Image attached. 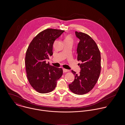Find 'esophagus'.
Returning <instances> with one entry per match:
<instances>
[{
	"instance_id": "esophagus-1",
	"label": "esophagus",
	"mask_w": 125,
	"mask_h": 125,
	"mask_svg": "<svg viewBox=\"0 0 125 125\" xmlns=\"http://www.w3.org/2000/svg\"><path fill=\"white\" fill-rule=\"evenodd\" d=\"M69 71H70L69 70H68L65 69H63V73H67V72H69Z\"/></svg>"
}]
</instances>
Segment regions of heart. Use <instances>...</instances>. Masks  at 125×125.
Returning <instances> with one entry per match:
<instances>
[{"mask_svg":"<svg viewBox=\"0 0 125 125\" xmlns=\"http://www.w3.org/2000/svg\"><path fill=\"white\" fill-rule=\"evenodd\" d=\"M64 41H69V42H72L73 38H72L71 36H69V35L65 37V38L64 39Z\"/></svg>","mask_w":125,"mask_h":125,"instance_id":"heart-1","label":"heart"}]
</instances>
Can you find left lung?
Segmentation results:
<instances>
[{"instance_id":"obj_1","label":"left lung","mask_w":125,"mask_h":125,"mask_svg":"<svg viewBox=\"0 0 125 125\" xmlns=\"http://www.w3.org/2000/svg\"><path fill=\"white\" fill-rule=\"evenodd\" d=\"M75 34L80 39L76 57L82 62L79 64L81 71L77 74L72 70L74 80L68 86L73 93L83 95L91 90L98 81L101 70V53L96 42L89 35L76 31Z\"/></svg>"}]
</instances>
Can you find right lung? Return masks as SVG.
<instances>
[{"mask_svg": "<svg viewBox=\"0 0 125 125\" xmlns=\"http://www.w3.org/2000/svg\"><path fill=\"white\" fill-rule=\"evenodd\" d=\"M64 30L47 29L38 33L30 42L26 51L25 63L28 80L36 91L47 93L56 88L62 76V68L46 62L52 55L54 42Z\"/></svg>", "mask_w": 125, "mask_h": 125, "instance_id": "right-lung-1", "label": "right lung"}]
</instances>
